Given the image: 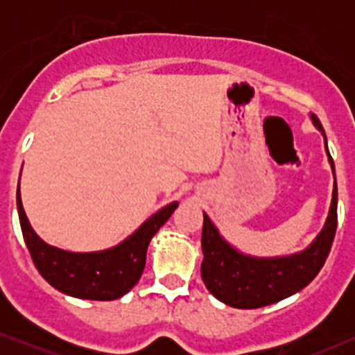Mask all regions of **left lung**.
<instances>
[{"label": "left lung", "instance_id": "8db88e82", "mask_svg": "<svg viewBox=\"0 0 355 355\" xmlns=\"http://www.w3.org/2000/svg\"><path fill=\"white\" fill-rule=\"evenodd\" d=\"M310 119L323 135L334 184L327 221L307 249L271 259L245 255L225 241L207 213H203L202 279L207 289L226 305L234 309H259L299 293L318 275L331 250L338 226L336 174L323 125L313 113H310Z\"/></svg>", "mask_w": 355, "mask_h": 355}]
</instances>
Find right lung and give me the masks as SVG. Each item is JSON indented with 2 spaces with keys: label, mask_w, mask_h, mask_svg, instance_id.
Returning a JSON list of instances; mask_svg holds the SVG:
<instances>
[{
  "label": "right lung",
  "mask_w": 355,
  "mask_h": 355,
  "mask_svg": "<svg viewBox=\"0 0 355 355\" xmlns=\"http://www.w3.org/2000/svg\"><path fill=\"white\" fill-rule=\"evenodd\" d=\"M178 205V202H173L163 207L121 244L106 250L80 254L48 245L37 236L24 211L17 186L19 221L38 273L61 293L90 300L119 299L137 284L144 273L150 241Z\"/></svg>",
  "instance_id": "obj_1"
}]
</instances>
